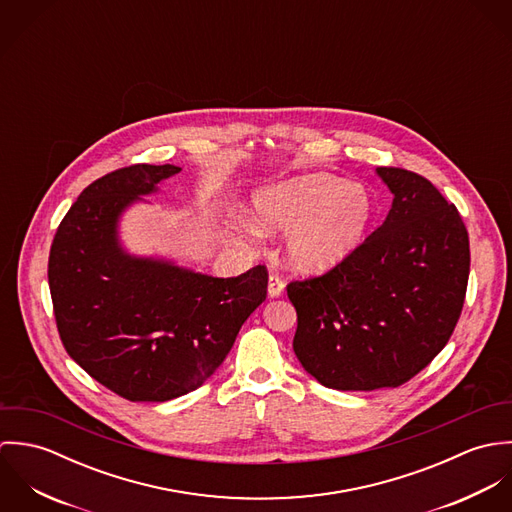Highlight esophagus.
Segmentation results:
<instances>
[{"label":"esophagus","instance_id":"1","mask_svg":"<svg viewBox=\"0 0 512 512\" xmlns=\"http://www.w3.org/2000/svg\"><path fill=\"white\" fill-rule=\"evenodd\" d=\"M284 288H286V284L278 274H272L268 278V295L270 297H280L284 293Z\"/></svg>","mask_w":512,"mask_h":512}]
</instances>
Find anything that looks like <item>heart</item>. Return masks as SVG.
<instances>
[{
    "instance_id": "b5f03b06",
    "label": "heart",
    "mask_w": 512,
    "mask_h": 512,
    "mask_svg": "<svg viewBox=\"0 0 512 512\" xmlns=\"http://www.w3.org/2000/svg\"><path fill=\"white\" fill-rule=\"evenodd\" d=\"M370 211V197L361 185L329 173L264 187L252 201V220L260 230H290L286 258L305 274L325 272L345 260L359 246Z\"/></svg>"
}]
</instances>
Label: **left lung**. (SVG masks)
Masks as SVG:
<instances>
[{"label":"left lung","instance_id":"1","mask_svg":"<svg viewBox=\"0 0 512 512\" xmlns=\"http://www.w3.org/2000/svg\"><path fill=\"white\" fill-rule=\"evenodd\" d=\"M376 173L392 209L329 272L288 284L293 351L327 388H396L447 345L467 292L469 236L455 205L422 175Z\"/></svg>","mask_w":512,"mask_h":512}]
</instances>
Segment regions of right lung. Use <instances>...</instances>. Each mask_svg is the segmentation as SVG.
I'll return each instance as SVG.
<instances>
[{"mask_svg":"<svg viewBox=\"0 0 512 512\" xmlns=\"http://www.w3.org/2000/svg\"><path fill=\"white\" fill-rule=\"evenodd\" d=\"M179 171L138 163L96 179L51 244L47 274L63 347L130 402H165L197 390L268 293L266 266L213 278L122 252L120 213Z\"/></svg>","mask_w":512,"mask_h":512,"instance_id":"1","label":"right lung"}]
</instances>
